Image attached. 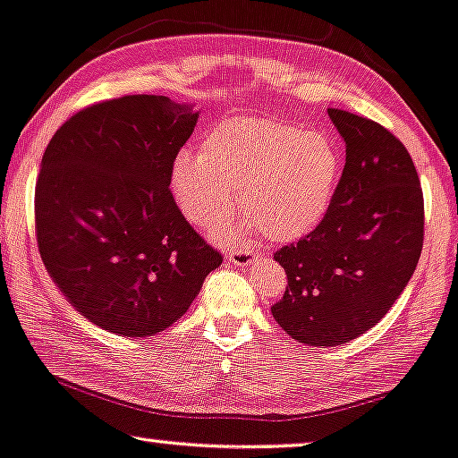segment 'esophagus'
<instances>
[{
    "mask_svg": "<svg viewBox=\"0 0 458 458\" xmlns=\"http://www.w3.org/2000/svg\"><path fill=\"white\" fill-rule=\"evenodd\" d=\"M225 258L233 261L234 266H249L253 264V259H258V253L251 251V249H230Z\"/></svg>",
    "mask_w": 458,
    "mask_h": 458,
    "instance_id": "1",
    "label": "esophagus"
}]
</instances>
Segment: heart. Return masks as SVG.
I'll return each mask as SVG.
<instances>
[{"instance_id": "1", "label": "heart", "mask_w": 458, "mask_h": 458, "mask_svg": "<svg viewBox=\"0 0 458 458\" xmlns=\"http://www.w3.org/2000/svg\"><path fill=\"white\" fill-rule=\"evenodd\" d=\"M341 169L339 146L327 131L280 119L233 117L205 133L199 155L174 158L169 192L188 222L211 228L230 216L234 191H241L249 233L264 230L284 242L310 234L325 219ZM213 234L239 236L228 222Z\"/></svg>"}]
</instances>
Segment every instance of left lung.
I'll return each mask as SVG.
<instances>
[{
  "mask_svg": "<svg viewBox=\"0 0 458 458\" xmlns=\"http://www.w3.org/2000/svg\"><path fill=\"white\" fill-rule=\"evenodd\" d=\"M345 165L325 219L274 259L286 289L272 316L293 339L341 345L373 328L419 264L425 207L406 146L360 114L328 108Z\"/></svg>",
  "mask_w": 458,
  "mask_h": 458,
  "instance_id": "left-lung-1",
  "label": "left lung"
}]
</instances>
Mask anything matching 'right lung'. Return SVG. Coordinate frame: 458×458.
<instances>
[{
    "label": "right lung",
    "mask_w": 458,
    "mask_h": 458,
    "mask_svg": "<svg viewBox=\"0 0 458 458\" xmlns=\"http://www.w3.org/2000/svg\"><path fill=\"white\" fill-rule=\"evenodd\" d=\"M197 119L167 96H121L66 119L44 152L41 259L77 312L105 331H165L222 264L169 192V169Z\"/></svg>",
    "instance_id": "add662e5"
}]
</instances>
